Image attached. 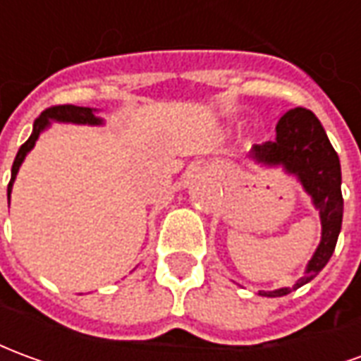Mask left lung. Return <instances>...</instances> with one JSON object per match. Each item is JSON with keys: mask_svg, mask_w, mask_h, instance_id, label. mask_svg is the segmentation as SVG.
<instances>
[{"mask_svg": "<svg viewBox=\"0 0 361 361\" xmlns=\"http://www.w3.org/2000/svg\"><path fill=\"white\" fill-rule=\"evenodd\" d=\"M250 158L261 168H280L284 173L295 178L303 191L310 195L311 204L315 207L321 220V240L302 276L292 286L267 292L259 290V295L280 298L311 282L333 257L344 212L341 160L321 121L313 111L305 108L286 111L276 123V139L255 145Z\"/></svg>", "mask_w": 361, "mask_h": 361, "instance_id": "obj_1", "label": "left lung"}]
</instances>
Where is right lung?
Segmentation results:
<instances>
[{
  "mask_svg": "<svg viewBox=\"0 0 361 361\" xmlns=\"http://www.w3.org/2000/svg\"><path fill=\"white\" fill-rule=\"evenodd\" d=\"M51 121H58V123H75V126H104V119L98 116L96 108H82V106L66 104V106H54V108H48L46 111H42L35 121V126H32V133L28 137V141L20 147L17 157H15V162H13L11 168V181L7 185V201L11 199L13 183L17 180L20 164L25 162L28 152L35 149L38 137L51 126Z\"/></svg>",
  "mask_w": 361,
  "mask_h": 361,
  "instance_id": "obj_1",
  "label": "right lung"
}]
</instances>
